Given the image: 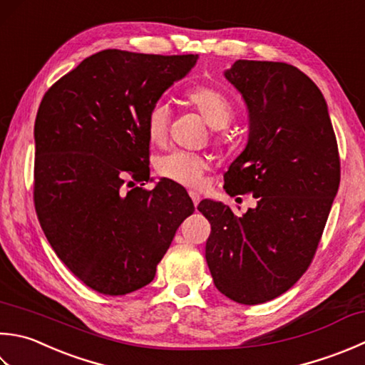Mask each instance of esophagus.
I'll use <instances>...</instances> for the list:
<instances>
[{"mask_svg": "<svg viewBox=\"0 0 365 365\" xmlns=\"http://www.w3.org/2000/svg\"><path fill=\"white\" fill-rule=\"evenodd\" d=\"M190 197L192 199V204H195V207L199 204V201H201V196H199V192H196V191H190Z\"/></svg>", "mask_w": 365, "mask_h": 365, "instance_id": "1", "label": "esophagus"}]
</instances>
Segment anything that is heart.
Instances as JSON below:
<instances>
[{"label":"heart","instance_id":"heart-1","mask_svg":"<svg viewBox=\"0 0 365 365\" xmlns=\"http://www.w3.org/2000/svg\"><path fill=\"white\" fill-rule=\"evenodd\" d=\"M185 99L213 130L226 128L234 118V107L231 101L213 87L192 88L185 95ZM169 120L170 110L168 104L156 103L150 107L145 118V134L150 144L163 145L166 142ZM215 140L223 142L225 134H215ZM155 169L163 178L183 185V187L196 188L202 182L207 160L199 153L174 150V152L161 155L155 163Z\"/></svg>","mask_w":365,"mask_h":365}]
</instances>
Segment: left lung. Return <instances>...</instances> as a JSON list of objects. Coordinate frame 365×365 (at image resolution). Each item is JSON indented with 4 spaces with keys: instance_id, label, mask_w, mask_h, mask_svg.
Here are the masks:
<instances>
[{
    "instance_id": "obj_1",
    "label": "left lung",
    "mask_w": 365,
    "mask_h": 365,
    "mask_svg": "<svg viewBox=\"0 0 365 365\" xmlns=\"http://www.w3.org/2000/svg\"><path fill=\"white\" fill-rule=\"evenodd\" d=\"M225 77L250 117L248 144L225 174L230 196L253 192L237 217L204 199L207 266L231 301L256 305L287 292L313 261L340 183V156L319 88L296 66L237 60Z\"/></svg>"
}]
</instances>
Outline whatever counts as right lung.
Returning <instances> with one entry per match:
<instances>
[{
  "instance_id": "right-lung-1",
  "label": "right lung",
  "mask_w": 365,
  "mask_h": 365,
  "mask_svg": "<svg viewBox=\"0 0 365 365\" xmlns=\"http://www.w3.org/2000/svg\"><path fill=\"white\" fill-rule=\"evenodd\" d=\"M197 55L107 48L50 87L34 123V209L48 244L88 288L123 296L155 278L182 221L185 188L150 182V107ZM145 185V183H142Z\"/></svg>"
}]
</instances>
